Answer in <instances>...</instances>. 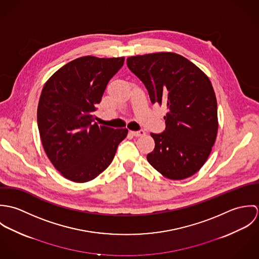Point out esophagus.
<instances>
[{
	"label": "esophagus",
	"instance_id": "34e87169",
	"mask_svg": "<svg viewBox=\"0 0 259 259\" xmlns=\"http://www.w3.org/2000/svg\"><path fill=\"white\" fill-rule=\"evenodd\" d=\"M131 134L135 137H144L146 135V133L144 131H138V132H131Z\"/></svg>",
	"mask_w": 259,
	"mask_h": 259
}]
</instances>
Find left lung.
Masks as SVG:
<instances>
[{
  "instance_id": "obj_1",
  "label": "left lung",
  "mask_w": 259,
  "mask_h": 259,
  "mask_svg": "<svg viewBox=\"0 0 259 259\" xmlns=\"http://www.w3.org/2000/svg\"><path fill=\"white\" fill-rule=\"evenodd\" d=\"M128 69L146 85L152 104L164 105L165 131L150 134V165L169 180L196 174L208 158L219 131L218 103L208 76L185 57L159 52L130 57Z\"/></svg>"
}]
</instances>
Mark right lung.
Returning <instances> with one entry per match:
<instances>
[{
	"instance_id": "add662e5",
	"label": "right lung",
	"mask_w": 259,
	"mask_h": 259,
	"mask_svg": "<svg viewBox=\"0 0 259 259\" xmlns=\"http://www.w3.org/2000/svg\"><path fill=\"white\" fill-rule=\"evenodd\" d=\"M123 57L77 58L45 83L37 105V126L44 149L57 170L74 183L100 176L114 157L128 131L94 122L109 80Z\"/></svg>"
}]
</instances>
